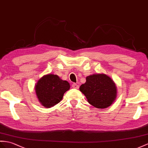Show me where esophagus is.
Wrapping results in <instances>:
<instances>
[{
  "label": "esophagus",
  "instance_id": "esophagus-1",
  "mask_svg": "<svg viewBox=\"0 0 148 148\" xmlns=\"http://www.w3.org/2000/svg\"><path fill=\"white\" fill-rule=\"evenodd\" d=\"M72 87H73V88H75V89H78L79 88V86L77 84H72Z\"/></svg>",
  "mask_w": 148,
  "mask_h": 148
}]
</instances>
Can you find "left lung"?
<instances>
[{"instance_id": "1", "label": "left lung", "mask_w": 148, "mask_h": 148, "mask_svg": "<svg viewBox=\"0 0 148 148\" xmlns=\"http://www.w3.org/2000/svg\"><path fill=\"white\" fill-rule=\"evenodd\" d=\"M92 106L99 109L109 107L116 97L117 88L112 79L105 74H94L86 78V82L80 86Z\"/></svg>"}]
</instances>
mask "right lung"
Wrapping results in <instances>:
<instances>
[{
    "label": "right lung",
    "instance_id": "right-lung-1",
    "mask_svg": "<svg viewBox=\"0 0 148 148\" xmlns=\"http://www.w3.org/2000/svg\"><path fill=\"white\" fill-rule=\"evenodd\" d=\"M70 88L67 81L62 80L56 75L49 74L38 82L35 90L39 101L44 107L49 108L60 102L64 93Z\"/></svg>",
    "mask_w": 148,
    "mask_h": 148
}]
</instances>
